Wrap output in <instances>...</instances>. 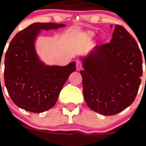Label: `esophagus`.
I'll use <instances>...</instances> for the list:
<instances>
[{
    "mask_svg": "<svg viewBox=\"0 0 146 146\" xmlns=\"http://www.w3.org/2000/svg\"><path fill=\"white\" fill-rule=\"evenodd\" d=\"M81 68H82V62L80 61V60H77L76 61V69L79 70Z\"/></svg>",
    "mask_w": 146,
    "mask_h": 146,
    "instance_id": "obj_1",
    "label": "esophagus"
}]
</instances>
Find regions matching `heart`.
Returning <instances> with one entry per match:
<instances>
[{"instance_id":"b5f03b06","label":"heart","mask_w":146,"mask_h":146,"mask_svg":"<svg viewBox=\"0 0 146 146\" xmlns=\"http://www.w3.org/2000/svg\"><path fill=\"white\" fill-rule=\"evenodd\" d=\"M87 37H89V38H93L95 35H96V33H94V32H91V31H89L88 33H86Z\"/></svg>"}]
</instances>
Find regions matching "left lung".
<instances>
[{
	"instance_id": "1",
	"label": "left lung",
	"mask_w": 146,
	"mask_h": 146,
	"mask_svg": "<svg viewBox=\"0 0 146 146\" xmlns=\"http://www.w3.org/2000/svg\"><path fill=\"white\" fill-rule=\"evenodd\" d=\"M82 61L83 96L92 111L114 115L133 102L143 76V57L123 26L116 25L110 42L95 47Z\"/></svg>"
}]
</instances>
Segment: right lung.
<instances>
[{"mask_svg": "<svg viewBox=\"0 0 146 146\" xmlns=\"http://www.w3.org/2000/svg\"><path fill=\"white\" fill-rule=\"evenodd\" d=\"M64 26L35 23L19 32L10 42L4 60V83L10 98L20 108L33 113L51 108L76 70L75 62L64 66H47L35 52V41L40 31Z\"/></svg>", "mask_w": 146, "mask_h": 146, "instance_id": "add662e5", "label": "right lung"}]
</instances>
